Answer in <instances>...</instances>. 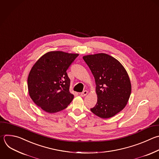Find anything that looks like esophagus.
<instances>
[{"label":"esophagus","mask_w":159,"mask_h":159,"mask_svg":"<svg viewBox=\"0 0 159 159\" xmlns=\"http://www.w3.org/2000/svg\"><path fill=\"white\" fill-rule=\"evenodd\" d=\"M87 93H88V91H87V90H84V91H83V92L80 93V96H81V97H84V96H85Z\"/></svg>","instance_id":"obj_1"}]
</instances>
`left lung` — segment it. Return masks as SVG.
Masks as SVG:
<instances>
[{
  "label": "left lung",
  "instance_id": "left-lung-1",
  "mask_svg": "<svg viewBox=\"0 0 159 159\" xmlns=\"http://www.w3.org/2000/svg\"><path fill=\"white\" fill-rule=\"evenodd\" d=\"M83 59L96 84L97 102L90 111L102 119L114 116L125 107L131 93L127 72L117 60L106 54L85 56Z\"/></svg>",
  "mask_w": 159,
  "mask_h": 159
}]
</instances>
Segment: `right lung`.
<instances>
[{
    "label": "right lung",
    "mask_w": 159,
    "mask_h": 159,
    "mask_svg": "<svg viewBox=\"0 0 159 159\" xmlns=\"http://www.w3.org/2000/svg\"><path fill=\"white\" fill-rule=\"evenodd\" d=\"M79 54L61 51L47 53L32 67L28 77V90L34 102L48 113L67 108L74 98L69 92L67 70Z\"/></svg>",
    "instance_id": "add662e5"
}]
</instances>
